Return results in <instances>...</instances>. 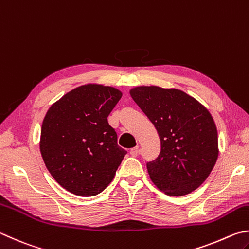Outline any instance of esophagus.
Here are the masks:
<instances>
[{
  "label": "esophagus",
  "instance_id": "esophagus-1",
  "mask_svg": "<svg viewBox=\"0 0 249 249\" xmlns=\"http://www.w3.org/2000/svg\"><path fill=\"white\" fill-rule=\"evenodd\" d=\"M139 153H140V147H139V146H135V147H133V148H131V149H130V154L132 155L133 157L138 156Z\"/></svg>",
  "mask_w": 249,
  "mask_h": 249
}]
</instances>
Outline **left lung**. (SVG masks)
<instances>
[{
  "mask_svg": "<svg viewBox=\"0 0 249 249\" xmlns=\"http://www.w3.org/2000/svg\"><path fill=\"white\" fill-rule=\"evenodd\" d=\"M130 95L160 139V153L146 165L152 182L170 196L195 191L210 175L219 155L212 114L178 89L142 86L131 89Z\"/></svg>",
  "mask_w": 249,
  "mask_h": 249,
  "instance_id": "left-lung-1",
  "label": "left lung"
}]
</instances>
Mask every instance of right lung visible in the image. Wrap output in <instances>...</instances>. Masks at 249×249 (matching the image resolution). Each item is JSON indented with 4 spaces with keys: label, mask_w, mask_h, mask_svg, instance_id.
<instances>
[{
    "label": "right lung",
    "mask_w": 249,
    "mask_h": 249,
    "mask_svg": "<svg viewBox=\"0 0 249 249\" xmlns=\"http://www.w3.org/2000/svg\"><path fill=\"white\" fill-rule=\"evenodd\" d=\"M123 96L118 89L89 83L52 105L42 123L40 152L60 186L74 195L100 194L126 152L107 117Z\"/></svg>",
    "instance_id": "1"
}]
</instances>
